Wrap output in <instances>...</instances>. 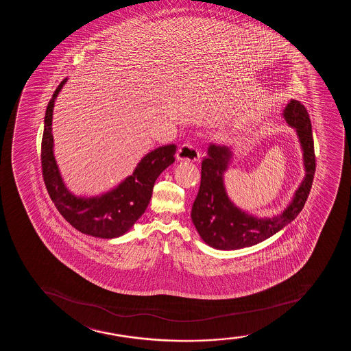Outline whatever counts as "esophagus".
Masks as SVG:
<instances>
[{
    "label": "esophagus",
    "instance_id": "obj_1",
    "mask_svg": "<svg viewBox=\"0 0 351 351\" xmlns=\"http://www.w3.org/2000/svg\"><path fill=\"white\" fill-rule=\"evenodd\" d=\"M200 157H202L200 151L192 144H184L178 149V160L200 161Z\"/></svg>",
    "mask_w": 351,
    "mask_h": 351
}]
</instances>
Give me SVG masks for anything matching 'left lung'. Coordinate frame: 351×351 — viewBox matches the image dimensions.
<instances>
[{"mask_svg":"<svg viewBox=\"0 0 351 351\" xmlns=\"http://www.w3.org/2000/svg\"><path fill=\"white\" fill-rule=\"evenodd\" d=\"M283 117L298 133L306 176L286 210L273 218H258L230 202L223 184V173L228 169L233 154L228 146H208L207 156L202 162L200 189L191 213L197 233L208 246L221 250L254 246L282 230L302 210L311 192L316 167L311 118L304 105L295 99L287 104Z\"/></svg>","mask_w":351,"mask_h":351,"instance_id":"left-lung-1","label":"left lung"}]
</instances>
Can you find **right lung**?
<instances>
[{"label":"right lung","mask_w":351,"mask_h":351,"mask_svg":"<svg viewBox=\"0 0 351 351\" xmlns=\"http://www.w3.org/2000/svg\"><path fill=\"white\" fill-rule=\"evenodd\" d=\"M68 78L57 86L45 111L42 137V172L49 195L62 217L81 233L95 238L113 239L131 230L144 214L152 197L154 182L174 162L177 146H160L138 162L133 173L113 190L97 197H76L66 189L53 156L51 132L55 101Z\"/></svg>","instance_id":"obj_1"}]
</instances>
